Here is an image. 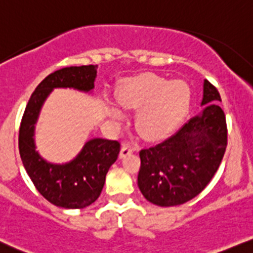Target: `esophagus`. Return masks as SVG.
I'll return each mask as SVG.
<instances>
[{
	"label": "esophagus",
	"mask_w": 253,
	"mask_h": 253,
	"mask_svg": "<svg viewBox=\"0 0 253 253\" xmlns=\"http://www.w3.org/2000/svg\"><path fill=\"white\" fill-rule=\"evenodd\" d=\"M134 151V148L131 145H129V144H123L122 146V150H120V154L119 156L120 158H125L126 155H130L131 153Z\"/></svg>",
	"instance_id": "esophagus-1"
}]
</instances>
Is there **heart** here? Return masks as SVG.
I'll list each match as a JSON object with an SVG mask.
<instances>
[{
    "instance_id": "1",
    "label": "heart",
    "mask_w": 253,
    "mask_h": 253,
    "mask_svg": "<svg viewBox=\"0 0 253 253\" xmlns=\"http://www.w3.org/2000/svg\"><path fill=\"white\" fill-rule=\"evenodd\" d=\"M126 109H139L136 126L146 138H159L172 130L187 108L190 89L182 81L170 82L155 74H143L124 81L118 92ZM110 117L122 120L123 113L109 107Z\"/></svg>"
}]
</instances>
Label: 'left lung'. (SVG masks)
Segmentation results:
<instances>
[{
    "label": "left lung",
    "mask_w": 253,
    "mask_h": 253,
    "mask_svg": "<svg viewBox=\"0 0 253 253\" xmlns=\"http://www.w3.org/2000/svg\"><path fill=\"white\" fill-rule=\"evenodd\" d=\"M216 102H221L220 93L205 79L203 113L163 143L140 150L138 186L151 204L169 208L187 203L217 171L227 146V125Z\"/></svg>",
    "instance_id": "left-lung-1"
}]
</instances>
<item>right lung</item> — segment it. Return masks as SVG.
<instances>
[{"label": "right lung", "instance_id": "obj_1", "mask_svg": "<svg viewBox=\"0 0 253 253\" xmlns=\"http://www.w3.org/2000/svg\"><path fill=\"white\" fill-rule=\"evenodd\" d=\"M98 66L66 67L45 77L35 89L21 120L18 148L23 167L40 194L53 205L64 209H83L99 197L105 175L120 151V143L92 139L74 160L67 164H50L36 151L35 124L53 88H74L90 92L94 88Z\"/></svg>", "mask_w": 253, "mask_h": 253}]
</instances>
